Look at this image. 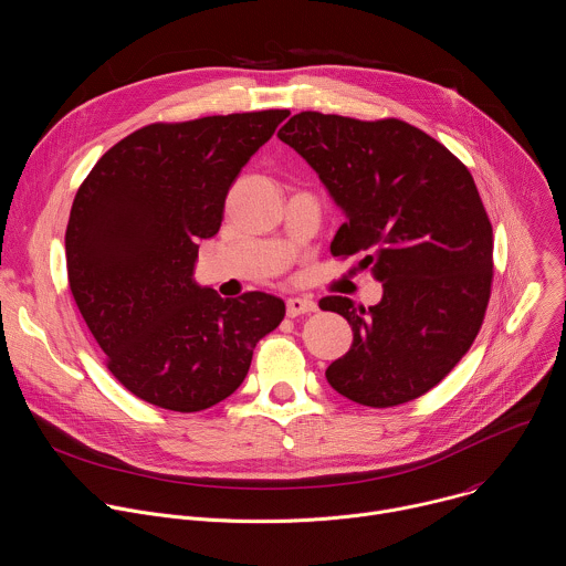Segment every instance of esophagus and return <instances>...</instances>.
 Here are the masks:
<instances>
[{
	"label": "esophagus",
	"instance_id": "obj_1",
	"mask_svg": "<svg viewBox=\"0 0 566 566\" xmlns=\"http://www.w3.org/2000/svg\"><path fill=\"white\" fill-rule=\"evenodd\" d=\"M317 306L313 300L308 297H289L286 300V315L289 317H297V315H304V313H313Z\"/></svg>",
	"mask_w": 566,
	"mask_h": 566
}]
</instances>
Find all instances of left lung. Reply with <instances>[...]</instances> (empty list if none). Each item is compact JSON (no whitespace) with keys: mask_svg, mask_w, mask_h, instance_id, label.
<instances>
[{"mask_svg":"<svg viewBox=\"0 0 566 566\" xmlns=\"http://www.w3.org/2000/svg\"><path fill=\"white\" fill-rule=\"evenodd\" d=\"M327 186L347 221L332 255L360 258L382 300L356 308L329 295L352 349L329 385L367 408H394L439 385L474 343L493 286V226L461 160L423 129L300 112L277 132Z\"/></svg>","mask_w":566,"mask_h":566,"instance_id":"8db88e82","label":"left lung"}]
</instances>
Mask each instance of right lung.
<instances>
[{
    "instance_id": "1",
    "label": "right lung",
    "mask_w": 566,
    "mask_h": 566,
    "mask_svg": "<svg viewBox=\"0 0 566 566\" xmlns=\"http://www.w3.org/2000/svg\"><path fill=\"white\" fill-rule=\"evenodd\" d=\"M289 114L145 125L109 147L75 192L64 234L71 295L114 378L156 408L217 406L284 319L280 297L223 300L192 271L232 181Z\"/></svg>"
}]
</instances>
